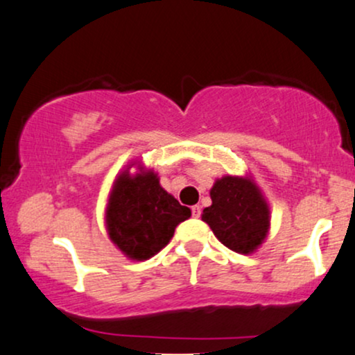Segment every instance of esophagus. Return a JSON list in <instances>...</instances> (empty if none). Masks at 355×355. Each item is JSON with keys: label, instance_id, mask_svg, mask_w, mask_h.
Returning a JSON list of instances; mask_svg holds the SVG:
<instances>
[{"label": "esophagus", "instance_id": "34e87169", "mask_svg": "<svg viewBox=\"0 0 355 355\" xmlns=\"http://www.w3.org/2000/svg\"><path fill=\"white\" fill-rule=\"evenodd\" d=\"M191 213H193L195 218H198V216L202 215V207H200V205H195V207H191Z\"/></svg>", "mask_w": 355, "mask_h": 355}]
</instances>
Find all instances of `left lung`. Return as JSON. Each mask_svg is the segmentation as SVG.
I'll list each match as a JSON object with an SVG mask.
<instances>
[{"label": "left lung", "mask_w": 355, "mask_h": 355, "mask_svg": "<svg viewBox=\"0 0 355 355\" xmlns=\"http://www.w3.org/2000/svg\"><path fill=\"white\" fill-rule=\"evenodd\" d=\"M211 205L202 220L226 248L240 254H253L266 240L271 226L270 205L251 175H225L216 178Z\"/></svg>", "instance_id": "left-lung-1"}]
</instances>
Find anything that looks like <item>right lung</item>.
<instances>
[{"mask_svg":"<svg viewBox=\"0 0 355 355\" xmlns=\"http://www.w3.org/2000/svg\"><path fill=\"white\" fill-rule=\"evenodd\" d=\"M137 165V172H130ZM191 211L162 189L159 173L130 162L115 177L105 207V230L110 241L125 258L145 261L172 240L175 228L189 220Z\"/></svg>","mask_w":355,"mask_h":355,"instance_id":"right-lung-1","label":"right lung"}]
</instances>
